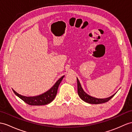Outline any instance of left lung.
Masks as SVG:
<instances>
[{
    "label": "left lung",
    "instance_id": "1",
    "mask_svg": "<svg viewBox=\"0 0 132 132\" xmlns=\"http://www.w3.org/2000/svg\"><path fill=\"white\" fill-rule=\"evenodd\" d=\"M77 87H78L77 88H78V90H77L78 94L79 96V97L81 98L83 101L87 102V103L92 104H103L110 100L113 97L115 94L114 95L110 96V97H109L108 98H97L95 97H93L92 96H89L86 93H85V92L83 90L78 79L77 78Z\"/></svg>",
    "mask_w": 132,
    "mask_h": 132
}]
</instances>
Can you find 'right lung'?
<instances>
[{"label": "right lung", "instance_id": "1", "mask_svg": "<svg viewBox=\"0 0 132 132\" xmlns=\"http://www.w3.org/2000/svg\"><path fill=\"white\" fill-rule=\"evenodd\" d=\"M64 76H63L57 81L52 87H51L49 91L45 92L44 94L40 95L37 96H34V97H26V96H22L18 93L16 92L15 91H13L15 95H17L18 97H20L22 100L26 103L30 105H47L50 103L51 101H53V100L56 97L57 94V89L60 85V82H62L63 78Z\"/></svg>", "mask_w": 132, "mask_h": 132}]
</instances>
